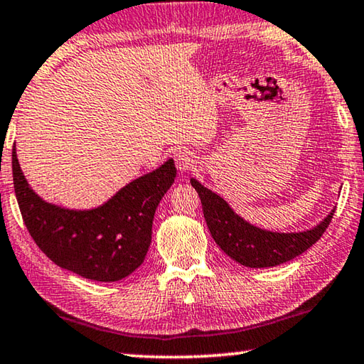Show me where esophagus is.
<instances>
[{
  "label": "esophagus",
  "instance_id": "34e87169",
  "mask_svg": "<svg viewBox=\"0 0 364 364\" xmlns=\"http://www.w3.org/2000/svg\"><path fill=\"white\" fill-rule=\"evenodd\" d=\"M175 164H176V168L184 173V171H188L194 167L197 164L196 156L191 151H180L175 154Z\"/></svg>",
  "mask_w": 364,
  "mask_h": 364
}]
</instances>
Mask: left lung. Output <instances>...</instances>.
I'll return each mask as SVG.
<instances>
[{
  "label": "left lung",
  "mask_w": 364,
  "mask_h": 364,
  "mask_svg": "<svg viewBox=\"0 0 364 364\" xmlns=\"http://www.w3.org/2000/svg\"><path fill=\"white\" fill-rule=\"evenodd\" d=\"M200 197L202 210L213 241L234 262L249 268H268L286 263L310 249L328 230L334 210L313 230L304 232H271L252 226L230 205L199 181L191 180Z\"/></svg>",
  "instance_id": "8db88e82"
}]
</instances>
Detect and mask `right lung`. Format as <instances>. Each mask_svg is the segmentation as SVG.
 <instances>
[{
	"label": "right lung",
	"instance_id": "1",
	"mask_svg": "<svg viewBox=\"0 0 364 364\" xmlns=\"http://www.w3.org/2000/svg\"><path fill=\"white\" fill-rule=\"evenodd\" d=\"M173 160L122 188L93 210H67L36 196L22 175L12 147V178L23 223L49 260L86 279L120 281L144 262L152 220L175 181Z\"/></svg>",
	"mask_w": 364,
	"mask_h": 364
}]
</instances>
